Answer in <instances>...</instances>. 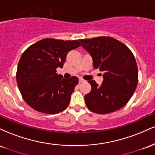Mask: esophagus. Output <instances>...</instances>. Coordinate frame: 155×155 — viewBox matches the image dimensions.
<instances>
[{"mask_svg": "<svg viewBox=\"0 0 155 155\" xmlns=\"http://www.w3.org/2000/svg\"><path fill=\"white\" fill-rule=\"evenodd\" d=\"M84 80L83 79H81V78H80V79H79V83L84 82Z\"/></svg>", "mask_w": 155, "mask_h": 155, "instance_id": "esophagus-1", "label": "esophagus"}]
</instances>
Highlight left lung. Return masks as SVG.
<instances>
[{"label": "left lung", "mask_w": 155, "mask_h": 155, "mask_svg": "<svg viewBox=\"0 0 155 155\" xmlns=\"http://www.w3.org/2000/svg\"><path fill=\"white\" fill-rule=\"evenodd\" d=\"M79 41L91 55L94 68L104 72L101 85L88 81L92 89L84 96L87 108L101 114L120 109L131 98L138 84V67L132 51L111 37Z\"/></svg>", "instance_id": "left-lung-1"}]
</instances>
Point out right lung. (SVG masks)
Segmentation results:
<instances>
[{
    "label": "right lung",
    "instance_id": "add662e5",
    "mask_svg": "<svg viewBox=\"0 0 155 155\" xmlns=\"http://www.w3.org/2000/svg\"><path fill=\"white\" fill-rule=\"evenodd\" d=\"M80 46L76 40L44 38L23 52L16 79L23 99L31 108L48 114L67 108L79 79H64L56 69L63 68L68 53Z\"/></svg>",
    "mask_w": 155,
    "mask_h": 155
}]
</instances>
